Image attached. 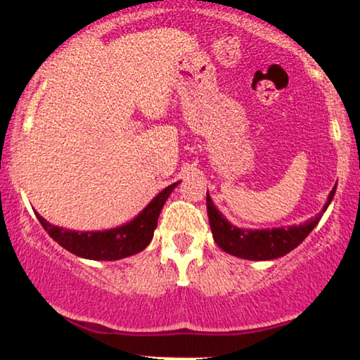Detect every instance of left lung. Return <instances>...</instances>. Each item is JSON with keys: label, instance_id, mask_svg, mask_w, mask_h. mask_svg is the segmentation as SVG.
<instances>
[{"label": "left lung", "instance_id": "8db88e82", "mask_svg": "<svg viewBox=\"0 0 360 360\" xmlns=\"http://www.w3.org/2000/svg\"><path fill=\"white\" fill-rule=\"evenodd\" d=\"M336 194V186L330 191L324 207L316 217L306 220L301 225H290V227L275 229H242L230 224L222 212H219L212 199L207 193V215L212 237L217 245L225 253L245 258V260H275L290 253L300 245L309 232L313 230L323 217L326 209L329 207L330 200Z\"/></svg>", "mask_w": 360, "mask_h": 360}]
</instances>
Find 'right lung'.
<instances>
[{"mask_svg": "<svg viewBox=\"0 0 360 360\" xmlns=\"http://www.w3.org/2000/svg\"><path fill=\"white\" fill-rule=\"evenodd\" d=\"M177 184H179V181L162 189L130 222L108 230L79 232V230L57 227V225L47 222L37 212L36 215L42 227L46 229V232L60 247H64L65 250L74 253V255L89 258V260H120V258H127L135 255V253H140L150 245L162 205H165L172 189Z\"/></svg>", "mask_w": 360, "mask_h": 360, "instance_id": "1", "label": "right lung"}]
</instances>
